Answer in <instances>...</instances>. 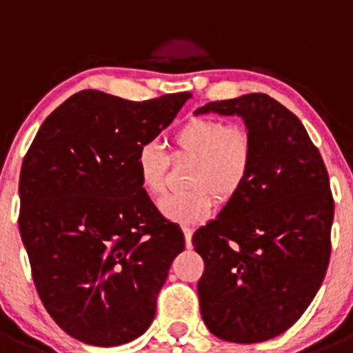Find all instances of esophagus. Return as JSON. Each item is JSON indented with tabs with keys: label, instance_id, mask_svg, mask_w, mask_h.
<instances>
[{
	"label": "esophagus",
	"instance_id": "obj_1",
	"mask_svg": "<svg viewBox=\"0 0 353 353\" xmlns=\"http://www.w3.org/2000/svg\"><path fill=\"white\" fill-rule=\"evenodd\" d=\"M182 230H183V236H185V245H187V248H192V242H191V240H192V230H191V228H182Z\"/></svg>",
	"mask_w": 353,
	"mask_h": 353
}]
</instances>
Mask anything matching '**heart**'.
Here are the masks:
<instances>
[{
    "label": "heart",
    "mask_w": 353,
    "mask_h": 353,
    "mask_svg": "<svg viewBox=\"0 0 353 353\" xmlns=\"http://www.w3.org/2000/svg\"><path fill=\"white\" fill-rule=\"evenodd\" d=\"M174 159L192 161L187 171L189 191L176 192L159 201V210L174 223L192 224L208 219L214 198L232 201L249 180L254 162V141L245 127L228 125L210 117L183 121L171 136ZM171 159L155 143H143L136 152L139 185L150 196H159L166 187Z\"/></svg>",
    "instance_id": "heart-1"
}]
</instances>
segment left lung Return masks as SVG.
I'll return each instance as SVG.
<instances>
[{
    "mask_svg": "<svg viewBox=\"0 0 353 353\" xmlns=\"http://www.w3.org/2000/svg\"><path fill=\"white\" fill-rule=\"evenodd\" d=\"M242 117L254 141L244 189L192 235L205 325L232 343L276 338L322 286L334 199L316 146L292 111L265 93L208 102L196 114Z\"/></svg>",
    "mask_w": 353,
    "mask_h": 353,
    "instance_id": "8db88e82",
    "label": "left lung"
}]
</instances>
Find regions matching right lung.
<instances>
[{
	"mask_svg": "<svg viewBox=\"0 0 353 353\" xmlns=\"http://www.w3.org/2000/svg\"><path fill=\"white\" fill-rule=\"evenodd\" d=\"M191 93L132 102L83 90L37 132L19 179V232L43 307L72 338L117 347L141 336L183 233L141 189L136 152Z\"/></svg>",
	"mask_w": 353,
	"mask_h": 353,
	"instance_id": "1",
	"label": "right lung"
}]
</instances>
